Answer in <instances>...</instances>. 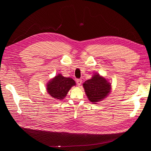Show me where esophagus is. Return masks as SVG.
<instances>
[{"label": "esophagus", "instance_id": "esophagus-1", "mask_svg": "<svg viewBox=\"0 0 151 151\" xmlns=\"http://www.w3.org/2000/svg\"><path fill=\"white\" fill-rule=\"evenodd\" d=\"M76 83L78 86H80L82 83V80L81 79H77L76 80Z\"/></svg>", "mask_w": 151, "mask_h": 151}]
</instances>
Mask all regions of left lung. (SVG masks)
<instances>
[{"label":"left lung","instance_id":"8db88e82","mask_svg":"<svg viewBox=\"0 0 151 151\" xmlns=\"http://www.w3.org/2000/svg\"><path fill=\"white\" fill-rule=\"evenodd\" d=\"M86 94L91 102L96 104L106 97L111 91V84L98 74L87 80L83 84Z\"/></svg>","mask_w":151,"mask_h":151}]
</instances>
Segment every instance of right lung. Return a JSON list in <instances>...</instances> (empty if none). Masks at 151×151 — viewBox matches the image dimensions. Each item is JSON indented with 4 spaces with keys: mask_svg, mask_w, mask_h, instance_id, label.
<instances>
[{
    "mask_svg": "<svg viewBox=\"0 0 151 151\" xmlns=\"http://www.w3.org/2000/svg\"><path fill=\"white\" fill-rule=\"evenodd\" d=\"M75 85L76 82L74 79L70 77H63L59 74L47 84V90L52 98L63 99L66 96L70 89Z\"/></svg>",
    "mask_w": 151,
    "mask_h": 151,
    "instance_id": "add662e5",
    "label": "right lung"
}]
</instances>
